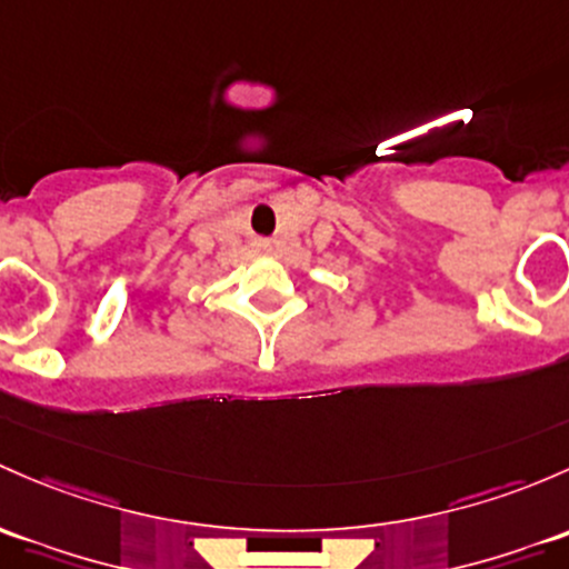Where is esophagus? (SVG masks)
Masks as SVG:
<instances>
[{
  "label": "esophagus",
  "instance_id": "34e87169",
  "mask_svg": "<svg viewBox=\"0 0 569 569\" xmlns=\"http://www.w3.org/2000/svg\"><path fill=\"white\" fill-rule=\"evenodd\" d=\"M256 248H259V250H261V253H267V250H269V248H272V244H269V242H267V239H259V242H256Z\"/></svg>",
  "mask_w": 569,
  "mask_h": 569
}]
</instances>
